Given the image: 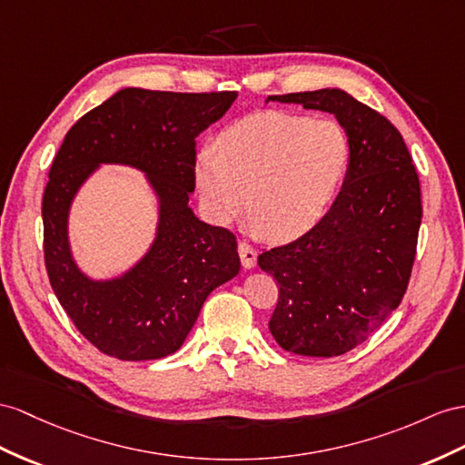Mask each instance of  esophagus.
<instances>
[{
	"instance_id": "obj_1",
	"label": "esophagus",
	"mask_w": 465,
	"mask_h": 465,
	"mask_svg": "<svg viewBox=\"0 0 465 465\" xmlns=\"http://www.w3.org/2000/svg\"><path fill=\"white\" fill-rule=\"evenodd\" d=\"M237 252H240L242 265L245 269H253L255 267V263H257V252H255L252 245H249L247 242H240V245H237Z\"/></svg>"
}]
</instances>
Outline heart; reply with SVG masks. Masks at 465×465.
<instances>
[{"label":"heart","mask_w":465,"mask_h":465,"mask_svg":"<svg viewBox=\"0 0 465 465\" xmlns=\"http://www.w3.org/2000/svg\"><path fill=\"white\" fill-rule=\"evenodd\" d=\"M350 157L348 134L336 119L271 110L225 127L218 151L196 154L194 178L216 222L240 218L253 198L261 228L272 237H294L326 216Z\"/></svg>","instance_id":"heart-1"}]
</instances>
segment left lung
<instances>
[{
	"mask_svg": "<svg viewBox=\"0 0 465 465\" xmlns=\"http://www.w3.org/2000/svg\"><path fill=\"white\" fill-rule=\"evenodd\" d=\"M334 114L351 157L330 212L311 232L257 263L279 284L269 330L287 351L341 355L369 338L409 287L422 220L420 183L399 129L348 92L269 96Z\"/></svg>",
	"mask_w": 465,
	"mask_h": 465,
	"instance_id": "1",
	"label": "left lung"
}]
</instances>
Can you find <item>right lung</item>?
I'll use <instances>...</instances> for the list:
<instances>
[{"label":"right lung","instance_id":"add662e5","mask_svg":"<svg viewBox=\"0 0 465 465\" xmlns=\"http://www.w3.org/2000/svg\"><path fill=\"white\" fill-rule=\"evenodd\" d=\"M237 92L181 94L124 88L70 127L43 196L45 265L58 302L102 353L161 360L183 346L208 294L240 272L235 235L200 222L194 193L196 137L232 108ZM100 163L148 174L160 198L155 242L122 278L94 282L75 265L67 212Z\"/></svg>","mask_w":465,"mask_h":465}]
</instances>
